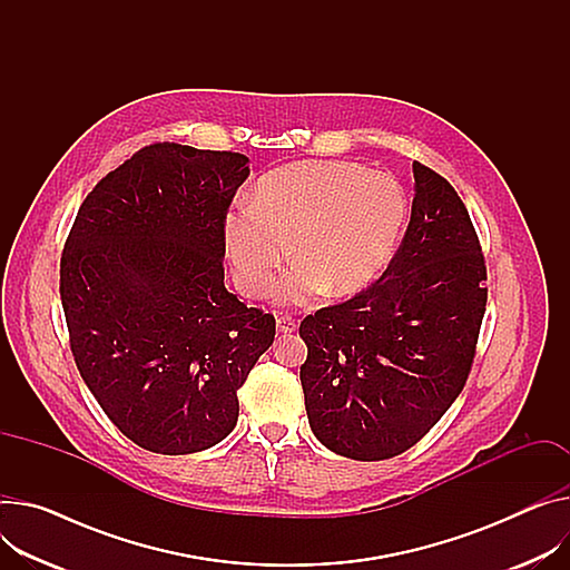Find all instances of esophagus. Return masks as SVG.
Returning <instances> with one entry per match:
<instances>
[{"mask_svg":"<svg viewBox=\"0 0 570 570\" xmlns=\"http://www.w3.org/2000/svg\"><path fill=\"white\" fill-rule=\"evenodd\" d=\"M276 324H278V333H281V335H287V333H294V331H296V322H294L292 317H285V315H283V317L276 320Z\"/></svg>","mask_w":570,"mask_h":570,"instance_id":"esophagus-1","label":"esophagus"}]
</instances>
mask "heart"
<instances>
[{"instance_id": "obj_1", "label": "heart", "mask_w": 570, "mask_h": 570, "mask_svg": "<svg viewBox=\"0 0 570 570\" xmlns=\"http://www.w3.org/2000/svg\"><path fill=\"white\" fill-rule=\"evenodd\" d=\"M406 214L404 189L387 173L356 161H298L267 173L250 205L226 214L224 244L248 296L272 292L289 250L298 267L278 289L283 303H308L324 289L344 298L385 272Z\"/></svg>"}]
</instances>
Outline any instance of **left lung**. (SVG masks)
<instances>
[{"mask_svg": "<svg viewBox=\"0 0 570 570\" xmlns=\"http://www.w3.org/2000/svg\"><path fill=\"white\" fill-rule=\"evenodd\" d=\"M404 242L358 296L301 322L305 411L331 452L381 461L413 448L461 395L487 313V267L454 187L413 161Z\"/></svg>", "mask_w": 570, "mask_h": 570, "instance_id": "obj_1", "label": "left lung"}]
</instances>
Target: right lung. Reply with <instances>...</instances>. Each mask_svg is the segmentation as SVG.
Listing matches in <instances>:
<instances>
[{"label":"right lung","instance_id":"1","mask_svg":"<svg viewBox=\"0 0 570 570\" xmlns=\"http://www.w3.org/2000/svg\"><path fill=\"white\" fill-rule=\"evenodd\" d=\"M248 157L155 144L81 203L61 257L77 370L107 417L157 454L235 429L237 390L276 320L224 285V218Z\"/></svg>","mask_w":570,"mask_h":570}]
</instances>
